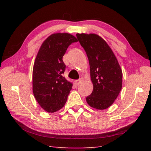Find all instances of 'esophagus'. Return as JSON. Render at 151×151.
<instances>
[{"mask_svg":"<svg viewBox=\"0 0 151 151\" xmlns=\"http://www.w3.org/2000/svg\"><path fill=\"white\" fill-rule=\"evenodd\" d=\"M81 81H82L81 79H78V80H76V81H75V85H76V86H78V85H80V84H81Z\"/></svg>","mask_w":151,"mask_h":151,"instance_id":"1","label":"esophagus"}]
</instances>
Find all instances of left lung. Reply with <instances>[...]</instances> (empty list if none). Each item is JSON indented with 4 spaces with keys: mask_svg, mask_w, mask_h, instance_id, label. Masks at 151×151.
Instances as JSON below:
<instances>
[{
    "mask_svg": "<svg viewBox=\"0 0 151 151\" xmlns=\"http://www.w3.org/2000/svg\"><path fill=\"white\" fill-rule=\"evenodd\" d=\"M87 55L93 91L86 98L93 108L104 110L117 98L122 88V73L116 58L105 40L95 34H76Z\"/></svg>",
    "mask_w": 151,
    "mask_h": 151,
    "instance_id": "1",
    "label": "left lung"
}]
</instances>
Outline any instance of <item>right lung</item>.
Instances as JSON below:
<instances>
[{"mask_svg":"<svg viewBox=\"0 0 151 151\" xmlns=\"http://www.w3.org/2000/svg\"><path fill=\"white\" fill-rule=\"evenodd\" d=\"M68 33L49 36L40 47L33 66L32 91L40 106L55 112L65 105L73 83L63 76L66 65L63 60L68 47L77 42Z\"/></svg>","mask_w":151,"mask_h":151,"instance_id":"right-lung-1","label":"right lung"}]
</instances>
